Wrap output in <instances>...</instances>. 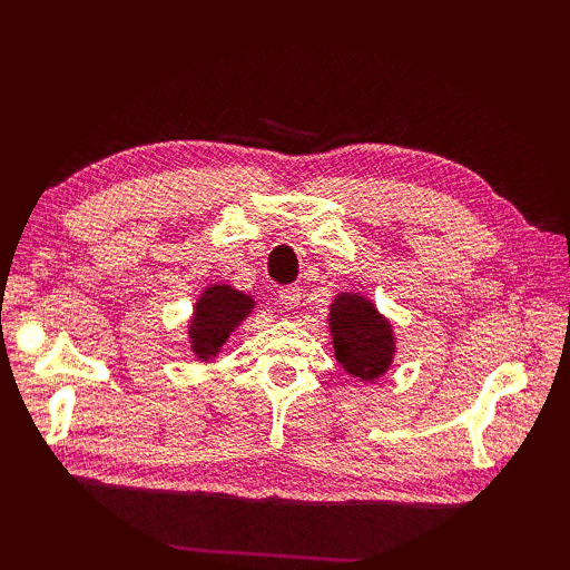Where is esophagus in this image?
<instances>
[{"mask_svg":"<svg viewBox=\"0 0 570 570\" xmlns=\"http://www.w3.org/2000/svg\"><path fill=\"white\" fill-rule=\"evenodd\" d=\"M278 301H282L286 308H296L301 304V286H282L278 288Z\"/></svg>","mask_w":570,"mask_h":570,"instance_id":"obj_1","label":"esophagus"}]
</instances>
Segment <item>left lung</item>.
<instances>
[{"label": "left lung", "mask_w": 570, "mask_h": 570, "mask_svg": "<svg viewBox=\"0 0 570 570\" xmlns=\"http://www.w3.org/2000/svg\"><path fill=\"white\" fill-rule=\"evenodd\" d=\"M331 331L335 357L360 380H377L394 355L392 325L370 301L355 294H341L331 308Z\"/></svg>", "instance_id": "left-lung-1"}]
</instances>
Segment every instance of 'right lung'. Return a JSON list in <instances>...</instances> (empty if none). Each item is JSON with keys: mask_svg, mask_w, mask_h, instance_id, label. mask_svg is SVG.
I'll return each instance as SVG.
<instances>
[{"mask_svg": "<svg viewBox=\"0 0 570 570\" xmlns=\"http://www.w3.org/2000/svg\"><path fill=\"white\" fill-rule=\"evenodd\" d=\"M252 306L254 301L235 292L233 286L215 284L208 292H203L196 304V318H193L188 328L193 353L200 360L217 355V350L225 345L229 333L237 328L239 321L247 318Z\"/></svg>", "mask_w": 570, "mask_h": 570, "instance_id": "obj_1", "label": "right lung"}]
</instances>
